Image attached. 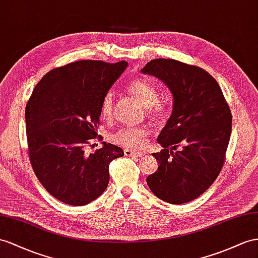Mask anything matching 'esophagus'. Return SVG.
Listing matches in <instances>:
<instances>
[{
    "instance_id": "34e87169",
    "label": "esophagus",
    "mask_w": 258,
    "mask_h": 258,
    "mask_svg": "<svg viewBox=\"0 0 258 258\" xmlns=\"http://www.w3.org/2000/svg\"><path fill=\"white\" fill-rule=\"evenodd\" d=\"M124 155L126 157H142L145 155L143 151H136L132 149H124Z\"/></svg>"
}]
</instances>
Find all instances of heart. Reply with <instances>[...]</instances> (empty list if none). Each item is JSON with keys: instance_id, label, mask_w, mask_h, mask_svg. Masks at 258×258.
<instances>
[{"instance_id": "obj_1", "label": "heart", "mask_w": 258, "mask_h": 258, "mask_svg": "<svg viewBox=\"0 0 258 258\" xmlns=\"http://www.w3.org/2000/svg\"><path fill=\"white\" fill-rule=\"evenodd\" d=\"M128 94L147 108V115L153 120L159 121L166 116L167 104L159 100V89L146 78H136L126 87ZM114 98L112 94L105 95L101 102V116L104 120H111L113 116ZM148 130L145 127H122L110 135V141L125 148H141L146 144Z\"/></svg>"}]
</instances>
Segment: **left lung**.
<instances>
[{"label":"left lung","instance_id":"obj_1","mask_svg":"<svg viewBox=\"0 0 258 258\" xmlns=\"http://www.w3.org/2000/svg\"><path fill=\"white\" fill-rule=\"evenodd\" d=\"M142 72L161 79L173 95L172 114L157 140L163 149L153 154L159 167L147 184L164 202L188 203L209 188L226 161L231 110L219 84L196 65L155 58Z\"/></svg>","mask_w":258,"mask_h":258}]
</instances>
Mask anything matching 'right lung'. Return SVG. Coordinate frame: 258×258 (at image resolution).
I'll return each instance as SVG.
<instances>
[{
  "label": "right lung",
  "mask_w": 258,
  "mask_h": 258,
  "mask_svg": "<svg viewBox=\"0 0 258 258\" xmlns=\"http://www.w3.org/2000/svg\"><path fill=\"white\" fill-rule=\"evenodd\" d=\"M127 62L76 61L51 70L37 84L26 105L31 167L56 200L73 206L95 201L107 188L110 162L122 148L103 142L95 153L84 147L99 141L101 102Z\"/></svg>",
  "instance_id": "add662e5"
}]
</instances>
